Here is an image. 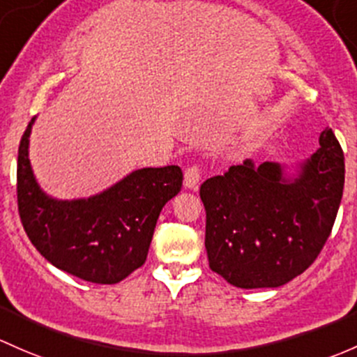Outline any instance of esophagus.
<instances>
[{
	"label": "esophagus",
	"mask_w": 357,
	"mask_h": 357,
	"mask_svg": "<svg viewBox=\"0 0 357 357\" xmlns=\"http://www.w3.org/2000/svg\"><path fill=\"white\" fill-rule=\"evenodd\" d=\"M200 179H202L200 164H193V166L186 167V171H185V186H186V188L197 190Z\"/></svg>",
	"instance_id": "1"
}]
</instances>
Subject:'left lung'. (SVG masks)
I'll return each mask as SVG.
<instances>
[{
	"mask_svg": "<svg viewBox=\"0 0 357 357\" xmlns=\"http://www.w3.org/2000/svg\"><path fill=\"white\" fill-rule=\"evenodd\" d=\"M344 152L332 128L294 181L279 164L231 166L200 186L208 265L241 289L279 287L324 250L344 191Z\"/></svg>",
	"mask_w": 357,
	"mask_h": 357,
	"instance_id": "8db88e82",
	"label": "left lung"
}]
</instances>
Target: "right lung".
<instances>
[{"label": "right lung", "instance_id": "right-lung-1", "mask_svg": "<svg viewBox=\"0 0 357 357\" xmlns=\"http://www.w3.org/2000/svg\"><path fill=\"white\" fill-rule=\"evenodd\" d=\"M32 121L22 135L17 202L22 226L56 268L92 284H118L147 260L164 205L183 186L178 166L138 169L89 200L58 202L44 195L29 160Z\"/></svg>", "mask_w": 357, "mask_h": 357}]
</instances>
